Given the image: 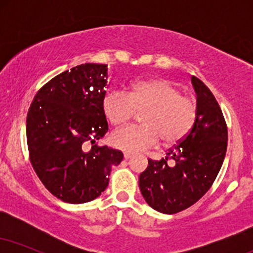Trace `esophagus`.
Here are the masks:
<instances>
[{
    "label": "esophagus",
    "instance_id": "1",
    "mask_svg": "<svg viewBox=\"0 0 253 253\" xmlns=\"http://www.w3.org/2000/svg\"><path fill=\"white\" fill-rule=\"evenodd\" d=\"M124 157H125V159H129V158H132V157H133V153L124 152Z\"/></svg>",
    "mask_w": 253,
    "mask_h": 253
}]
</instances>
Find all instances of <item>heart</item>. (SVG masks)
<instances>
[{"label": "heart", "instance_id": "b5f03b06", "mask_svg": "<svg viewBox=\"0 0 253 253\" xmlns=\"http://www.w3.org/2000/svg\"><path fill=\"white\" fill-rule=\"evenodd\" d=\"M103 110L113 126H123L135 115L141 126H128L115 130L110 136L113 146L126 152L149 149L159 141L175 144L189 133L196 120V103L182 95L170 81H139L130 85L128 94L113 91L103 100Z\"/></svg>", "mask_w": 253, "mask_h": 253}]
</instances>
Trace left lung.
I'll list each match as a JSON object with an SVG mask.
<instances>
[{
  "label": "left lung",
  "instance_id": "8db88e82",
  "mask_svg": "<svg viewBox=\"0 0 253 253\" xmlns=\"http://www.w3.org/2000/svg\"><path fill=\"white\" fill-rule=\"evenodd\" d=\"M196 120L190 132L161 161L149 159L139 176L145 201L153 210L175 214L187 210L215 181L227 150V126L219 103L202 81L191 77ZM172 160L171 164H168Z\"/></svg>",
  "mask_w": 253,
  "mask_h": 253
}]
</instances>
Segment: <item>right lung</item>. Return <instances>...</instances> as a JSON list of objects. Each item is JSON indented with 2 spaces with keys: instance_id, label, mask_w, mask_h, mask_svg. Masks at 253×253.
Returning <instances> with one entry per match:
<instances>
[{
  "instance_id": "1",
  "label": "right lung",
  "mask_w": 253,
  "mask_h": 253,
  "mask_svg": "<svg viewBox=\"0 0 253 253\" xmlns=\"http://www.w3.org/2000/svg\"><path fill=\"white\" fill-rule=\"evenodd\" d=\"M106 64L86 63L53 77L33 98L26 121L32 167L45 188L68 203L92 201L109 183L121 151L97 146L108 130ZM91 142L89 151L85 144Z\"/></svg>"
}]
</instances>
